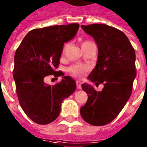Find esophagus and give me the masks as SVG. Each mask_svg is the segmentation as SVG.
I'll return each mask as SVG.
<instances>
[{"label":"esophagus","mask_w":147,"mask_h":147,"mask_svg":"<svg viewBox=\"0 0 147 147\" xmlns=\"http://www.w3.org/2000/svg\"><path fill=\"white\" fill-rule=\"evenodd\" d=\"M76 84H77V89H79V90H80L81 88V83H80V81L79 80H77L76 81Z\"/></svg>","instance_id":"34e87169"}]
</instances>
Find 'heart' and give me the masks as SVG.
I'll return each instance as SVG.
<instances>
[{"instance_id":"b5f03b06","label":"heart","mask_w":147,"mask_h":147,"mask_svg":"<svg viewBox=\"0 0 147 147\" xmlns=\"http://www.w3.org/2000/svg\"><path fill=\"white\" fill-rule=\"evenodd\" d=\"M87 42H89V41H84L82 43V45L87 43ZM66 48L67 45H65L64 48V50H63V53H64ZM87 70V67L84 66V65H81V64H75V65H73V66L68 68V72L70 73V74L76 77H82L83 75L85 74Z\"/></svg>"}]
</instances>
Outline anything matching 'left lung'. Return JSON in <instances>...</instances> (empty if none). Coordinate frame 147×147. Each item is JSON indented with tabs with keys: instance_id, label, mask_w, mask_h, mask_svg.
Wrapping results in <instances>:
<instances>
[{
	"instance_id": "obj_1",
	"label": "left lung",
	"mask_w": 147,
	"mask_h": 147,
	"mask_svg": "<svg viewBox=\"0 0 147 147\" xmlns=\"http://www.w3.org/2000/svg\"><path fill=\"white\" fill-rule=\"evenodd\" d=\"M81 27L98 45L97 64L88 78L104 88L97 92L92 85H82L88 99L80 115L88 124L102 126L118 115L131 96L137 74L135 51L126 35L115 27L98 23Z\"/></svg>"
}]
</instances>
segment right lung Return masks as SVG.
<instances>
[{"label": "right lung", "instance_id": "add662e5", "mask_svg": "<svg viewBox=\"0 0 147 147\" xmlns=\"http://www.w3.org/2000/svg\"><path fill=\"white\" fill-rule=\"evenodd\" d=\"M78 23L32 29L24 37L14 56L13 76L23 111L38 124H48L58 117L64 98L76 90V82L64 76L55 85L45 84V77L61 76L57 71L64 43L75 36Z\"/></svg>", "mask_w": 147, "mask_h": 147}]
</instances>
